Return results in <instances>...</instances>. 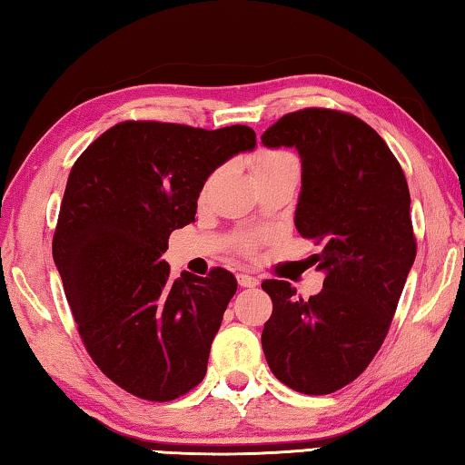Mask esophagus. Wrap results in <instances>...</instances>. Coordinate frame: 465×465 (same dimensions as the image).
I'll return each mask as SVG.
<instances>
[{
  "label": "esophagus",
  "mask_w": 465,
  "mask_h": 465,
  "mask_svg": "<svg viewBox=\"0 0 465 465\" xmlns=\"http://www.w3.org/2000/svg\"><path fill=\"white\" fill-rule=\"evenodd\" d=\"M237 282H239L241 288H255V286H259V280L253 278V275H249V273H239L237 275Z\"/></svg>",
  "instance_id": "esophagus-1"
}]
</instances>
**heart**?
Masks as SVG:
<instances>
[{
	"mask_svg": "<svg viewBox=\"0 0 465 465\" xmlns=\"http://www.w3.org/2000/svg\"><path fill=\"white\" fill-rule=\"evenodd\" d=\"M283 169H300L298 159L288 151L263 149L253 157L255 179L280 173V171H283ZM263 241H265V237L262 232H242L237 239H234L232 247L242 257H253L257 253V249L263 245Z\"/></svg>",
	"mask_w": 465,
	"mask_h": 465,
	"instance_id": "b5f03b06",
	"label": "heart"
}]
</instances>
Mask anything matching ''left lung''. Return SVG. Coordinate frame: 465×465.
Returning a JSON list of instances; mask_svg holds the SVG:
<instances>
[{"label": "left lung", "mask_w": 465, "mask_h": 465, "mask_svg": "<svg viewBox=\"0 0 465 465\" xmlns=\"http://www.w3.org/2000/svg\"><path fill=\"white\" fill-rule=\"evenodd\" d=\"M262 141L302 157L296 228L321 247L312 262L327 273L308 300L290 282L262 283L273 302L263 353L282 384L332 394L380 351L417 257L409 183L384 138L343 110L290 112Z\"/></svg>", "instance_id": "left-lung-1"}]
</instances>
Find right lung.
I'll use <instances>...</instances> for the list:
<instances>
[{"label": "right lung", "instance_id": "right-lung-1", "mask_svg": "<svg viewBox=\"0 0 465 465\" xmlns=\"http://www.w3.org/2000/svg\"><path fill=\"white\" fill-rule=\"evenodd\" d=\"M255 146V130L124 120L79 154L61 202L53 257L89 357L151 402L206 376L210 345L237 280L223 267L173 280L163 253L193 223L208 175Z\"/></svg>", "mask_w": 465, "mask_h": 465}]
</instances>
